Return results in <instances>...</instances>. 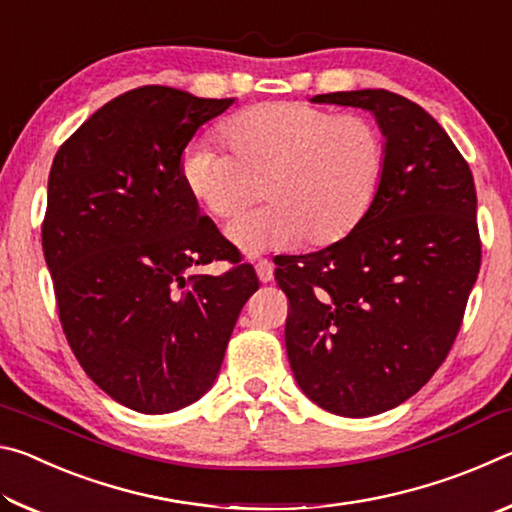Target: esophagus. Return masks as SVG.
<instances>
[{
    "label": "esophagus",
    "mask_w": 512,
    "mask_h": 512,
    "mask_svg": "<svg viewBox=\"0 0 512 512\" xmlns=\"http://www.w3.org/2000/svg\"><path fill=\"white\" fill-rule=\"evenodd\" d=\"M255 271H257V277L262 284H268L273 280V264L268 262V259H259Z\"/></svg>",
    "instance_id": "obj_1"
}]
</instances>
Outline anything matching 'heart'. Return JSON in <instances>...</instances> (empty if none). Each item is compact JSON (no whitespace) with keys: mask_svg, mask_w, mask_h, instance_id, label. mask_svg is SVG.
I'll list each match as a JSON object with an SVG mask.
<instances>
[{"mask_svg":"<svg viewBox=\"0 0 512 512\" xmlns=\"http://www.w3.org/2000/svg\"><path fill=\"white\" fill-rule=\"evenodd\" d=\"M230 155L194 142L180 178L194 203L214 219H230L257 198L268 205L228 225L246 253L296 246H329L348 237L370 212L384 185V133L359 115L309 106L262 103L221 128Z\"/></svg>","mask_w":512,"mask_h":512,"instance_id":"obj_1","label":"heart"}]
</instances>
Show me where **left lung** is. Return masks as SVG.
Listing matches in <instances>:
<instances>
[{
	"mask_svg": "<svg viewBox=\"0 0 512 512\" xmlns=\"http://www.w3.org/2000/svg\"><path fill=\"white\" fill-rule=\"evenodd\" d=\"M368 110L388 146L384 185L348 237L275 259L300 391L343 418L395 409L427 384L461 329L481 266L472 171L418 103L388 90L311 97Z\"/></svg>",
	"mask_w": 512,
	"mask_h": 512,
	"instance_id": "obj_1",
	"label": "left lung"
}]
</instances>
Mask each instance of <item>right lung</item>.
Instances as JSON below:
<instances>
[{
    "label": "right lung",
    "instance_id": "add662e5",
    "mask_svg": "<svg viewBox=\"0 0 512 512\" xmlns=\"http://www.w3.org/2000/svg\"><path fill=\"white\" fill-rule=\"evenodd\" d=\"M232 103L144 85L94 112L51 164L42 250L60 323L88 377L133 411L201 400L259 289L246 264L195 273L237 257L180 178L198 128Z\"/></svg>",
    "mask_w": 512,
    "mask_h": 512
}]
</instances>
